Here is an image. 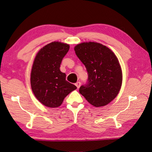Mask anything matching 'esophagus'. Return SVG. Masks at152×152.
Wrapping results in <instances>:
<instances>
[{
    "label": "esophagus",
    "instance_id": "1",
    "mask_svg": "<svg viewBox=\"0 0 152 152\" xmlns=\"http://www.w3.org/2000/svg\"><path fill=\"white\" fill-rule=\"evenodd\" d=\"M80 85H81V83L80 82H77V83H75V86H77V89H79V87H80Z\"/></svg>",
    "mask_w": 152,
    "mask_h": 152
}]
</instances>
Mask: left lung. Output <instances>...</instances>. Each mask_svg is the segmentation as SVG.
<instances>
[{"label": "left lung", "instance_id": "1", "mask_svg": "<svg viewBox=\"0 0 152 152\" xmlns=\"http://www.w3.org/2000/svg\"><path fill=\"white\" fill-rule=\"evenodd\" d=\"M74 50L88 73L87 83L80 86L79 93L94 107L108 104L116 98L122 82L115 54L105 45L94 42L77 44Z\"/></svg>", "mask_w": 152, "mask_h": 152}]
</instances>
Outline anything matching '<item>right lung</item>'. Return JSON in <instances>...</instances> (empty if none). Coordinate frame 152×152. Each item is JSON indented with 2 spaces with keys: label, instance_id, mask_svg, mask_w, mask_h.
<instances>
[{
  "label": "right lung",
  "instance_id": "1",
  "mask_svg": "<svg viewBox=\"0 0 152 152\" xmlns=\"http://www.w3.org/2000/svg\"><path fill=\"white\" fill-rule=\"evenodd\" d=\"M70 45L53 42L45 45L37 54L32 66L30 83L32 91L45 107L56 108L77 87L66 80V74L60 71L63 58Z\"/></svg>",
  "mask_w": 152,
  "mask_h": 152
}]
</instances>
